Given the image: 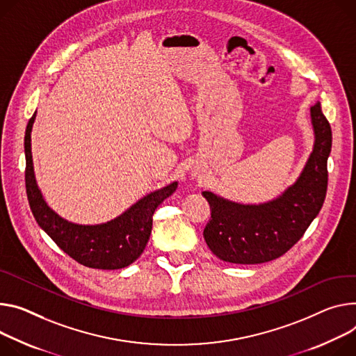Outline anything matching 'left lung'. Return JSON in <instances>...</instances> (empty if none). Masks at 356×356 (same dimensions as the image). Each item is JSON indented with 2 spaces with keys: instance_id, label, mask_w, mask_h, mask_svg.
Segmentation results:
<instances>
[{
  "instance_id": "left-lung-1",
  "label": "left lung",
  "mask_w": 356,
  "mask_h": 356,
  "mask_svg": "<svg viewBox=\"0 0 356 356\" xmlns=\"http://www.w3.org/2000/svg\"><path fill=\"white\" fill-rule=\"evenodd\" d=\"M314 149L294 184L267 203L241 204L203 191L211 218L203 232L209 248L233 264H261L285 254L309 227L324 204L332 146L330 122L321 104L311 106Z\"/></svg>"
}]
</instances>
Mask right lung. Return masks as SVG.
<instances>
[{
	"instance_id": "add662e5",
	"label": "right lung",
	"mask_w": 356,
	"mask_h": 356,
	"mask_svg": "<svg viewBox=\"0 0 356 356\" xmlns=\"http://www.w3.org/2000/svg\"><path fill=\"white\" fill-rule=\"evenodd\" d=\"M37 112L26 124L25 149V187L28 203L40 227L55 244L79 264L98 270H119L131 266L143 252L150 233L156 207L177 188L173 181L154 190L116 218L102 224H76L62 218L44 200L37 184L31 153V132Z\"/></svg>"
}]
</instances>
